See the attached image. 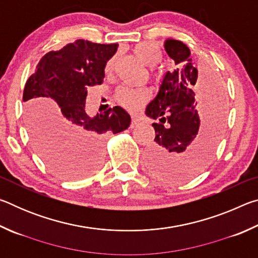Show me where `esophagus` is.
Listing matches in <instances>:
<instances>
[{"label": "esophagus", "instance_id": "esophagus-1", "mask_svg": "<svg viewBox=\"0 0 258 258\" xmlns=\"http://www.w3.org/2000/svg\"><path fill=\"white\" fill-rule=\"evenodd\" d=\"M138 125H139V119L135 118V117H133V118H132V123H131V128L137 127Z\"/></svg>", "mask_w": 258, "mask_h": 258}]
</instances>
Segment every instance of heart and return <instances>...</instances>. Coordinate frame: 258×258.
Masks as SVG:
<instances>
[{
  "instance_id": "obj_1",
  "label": "heart",
  "mask_w": 258,
  "mask_h": 258,
  "mask_svg": "<svg viewBox=\"0 0 258 258\" xmlns=\"http://www.w3.org/2000/svg\"><path fill=\"white\" fill-rule=\"evenodd\" d=\"M133 52L146 66L150 68L159 63L163 56L160 47L155 43H140L133 47ZM115 56H111L104 66V72L110 73L115 66ZM148 98H149V94L146 90H131L127 87H121L117 93L118 102L131 111H135L141 108L148 101Z\"/></svg>"
}]
</instances>
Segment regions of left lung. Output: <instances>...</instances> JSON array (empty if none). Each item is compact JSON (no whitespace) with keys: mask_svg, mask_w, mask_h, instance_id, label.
<instances>
[{"mask_svg":"<svg viewBox=\"0 0 258 258\" xmlns=\"http://www.w3.org/2000/svg\"><path fill=\"white\" fill-rule=\"evenodd\" d=\"M164 49L177 67L165 74L158 93L146 109L149 118L159 120L152 124L156 137L147 151V165L156 175L178 182L196 176L208 164L223 131L225 99L220 81L208 77L198 110L195 89L199 74L189 47L168 38Z\"/></svg>","mask_w":258,"mask_h":258,"instance_id":"left-lung-1","label":"left lung"}]
</instances>
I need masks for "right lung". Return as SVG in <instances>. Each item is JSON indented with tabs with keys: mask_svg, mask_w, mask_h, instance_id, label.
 <instances>
[{
	"mask_svg": "<svg viewBox=\"0 0 258 258\" xmlns=\"http://www.w3.org/2000/svg\"><path fill=\"white\" fill-rule=\"evenodd\" d=\"M118 44L84 40L51 51L40 60L24 90L27 125L35 149L59 176L78 178L101 164L104 140L131 124L119 106L90 117L87 87L101 84L104 66Z\"/></svg>",
	"mask_w": 258,
	"mask_h": 258,
	"instance_id": "1",
	"label": "right lung"
}]
</instances>
